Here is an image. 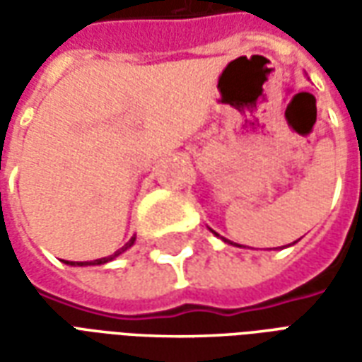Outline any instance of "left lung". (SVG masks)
<instances>
[{
	"instance_id": "obj_1",
	"label": "left lung",
	"mask_w": 362,
	"mask_h": 362,
	"mask_svg": "<svg viewBox=\"0 0 362 362\" xmlns=\"http://www.w3.org/2000/svg\"><path fill=\"white\" fill-rule=\"evenodd\" d=\"M215 235H217V233H215ZM217 236H219V235H217ZM225 243H227V240H225ZM293 244H295V243H293Z\"/></svg>"
}]
</instances>
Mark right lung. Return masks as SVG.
Returning <instances> with one entry per match:
<instances>
[{"mask_svg": "<svg viewBox=\"0 0 362 362\" xmlns=\"http://www.w3.org/2000/svg\"><path fill=\"white\" fill-rule=\"evenodd\" d=\"M134 243H135V236H134V238H132V240H129V243L126 244V246H122V248H119L118 252H114L112 256H106V258L93 259V262H66V264H69V266H100V264H106V262H112V259H114V258H118L122 252H126L127 248H129V246H134Z\"/></svg>", "mask_w": 362, "mask_h": 362, "instance_id": "1", "label": "right lung"}]
</instances>
